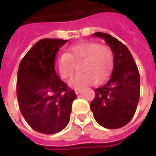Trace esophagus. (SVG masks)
I'll list each match as a JSON object with an SVG mask.
<instances>
[{
    "label": "esophagus",
    "instance_id": "1",
    "mask_svg": "<svg viewBox=\"0 0 156 156\" xmlns=\"http://www.w3.org/2000/svg\"><path fill=\"white\" fill-rule=\"evenodd\" d=\"M81 88H75V94H79L80 92H81Z\"/></svg>",
    "mask_w": 156,
    "mask_h": 156
}]
</instances>
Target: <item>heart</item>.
Listing matches in <instances>:
<instances>
[{
    "instance_id": "heart-1",
    "label": "heart",
    "mask_w": 156,
    "mask_h": 156,
    "mask_svg": "<svg viewBox=\"0 0 156 156\" xmlns=\"http://www.w3.org/2000/svg\"><path fill=\"white\" fill-rule=\"evenodd\" d=\"M80 62V70L82 72L69 81V86L75 88L105 80L113 67V52L108 46L100 45L93 41L76 42L69 46L66 54L55 59V69L57 75L62 79H68L74 73L75 63Z\"/></svg>"
}]
</instances>
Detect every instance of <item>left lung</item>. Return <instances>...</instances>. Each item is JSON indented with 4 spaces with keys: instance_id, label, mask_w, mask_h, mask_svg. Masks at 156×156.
I'll use <instances>...</instances> for the list:
<instances>
[{
    "instance_id": "obj_1",
    "label": "left lung",
    "mask_w": 156,
    "mask_h": 156,
    "mask_svg": "<svg viewBox=\"0 0 156 156\" xmlns=\"http://www.w3.org/2000/svg\"><path fill=\"white\" fill-rule=\"evenodd\" d=\"M101 37L114 54V69L109 80L94 89L90 103L95 121L106 129H120L131 121L140 98V74L129 48L116 38L101 32Z\"/></svg>"
}]
</instances>
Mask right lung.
<instances>
[{
	"label": "right lung",
	"instance_id": "1",
	"mask_svg": "<svg viewBox=\"0 0 156 156\" xmlns=\"http://www.w3.org/2000/svg\"><path fill=\"white\" fill-rule=\"evenodd\" d=\"M68 40H40L22 58L18 69L16 94L21 114L35 131L52 135L66 128L75 91L55 69L56 54Z\"/></svg>",
	"mask_w": 156,
	"mask_h": 156
}]
</instances>
